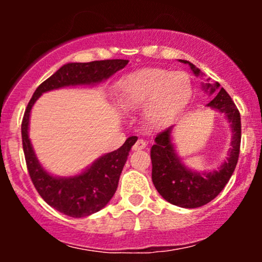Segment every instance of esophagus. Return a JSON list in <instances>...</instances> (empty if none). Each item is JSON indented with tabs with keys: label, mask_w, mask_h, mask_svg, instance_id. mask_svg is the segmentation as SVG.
I'll list each match as a JSON object with an SVG mask.
<instances>
[{
	"label": "esophagus",
	"mask_w": 262,
	"mask_h": 262,
	"mask_svg": "<svg viewBox=\"0 0 262 262\" xmlns=\"http://www.w3.org/2000/svg\"><path fill=\"white\" fill-rule=\"evenodd\" d=\"M146 146V141L143 139H138L135 141V144L133 145V150H141Z\"/></svg>",
	"instance_id": "1"
}]
</instances>
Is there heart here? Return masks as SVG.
<instances>
[{
  "label": "heart",
  "mask_w": 262,
  "mask_h": 262,
  "mask_svg": "<svg viewBox=\"0 0 262 262\" xmlns=\"http://www.w3.org/2000/svg\"><path fill=\"white\" fill-rule=\"evenodd\" d=\"M121 102L125 108L146 107V117L155 127L166 124L185 108L192 95L188 75L161 68H146L119 81Z\"/></svg>",
  "instance_id": "heart-1"
}]
</instances>
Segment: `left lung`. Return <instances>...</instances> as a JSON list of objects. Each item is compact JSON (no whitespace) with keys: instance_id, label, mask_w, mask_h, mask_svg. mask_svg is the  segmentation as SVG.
<instances>
[{"instance_id":"obj_1","label":"left lung","mask_w":262,"mask_h":262,"mask_svg":"<svg viewBox=\"0 0 262 262\" xmlns=\"http://www.w3.org/2000/svg\"><path fill=\"white\" fill-rule=\"evenodd\" d=\"M191 66L194 74L200 75L201 71L194 68L193 64L181 60ZM210 95L218 90L217 95L209 102L208 106L227 114L230 123L233 138L229 158L212 172H194L188 170L176 155L172 143H171V129L166 128L156 135L155 144L151 146V179L155 188L167 202L182 207V208H198L214 200L225 187L233 175L237 164L242 141V122L240 113L237 111L231 97L218 82L214 85L206 83L203 86Z\"/></svg>"}]
</instances>
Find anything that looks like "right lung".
I'll return each instance as SVG.
<instances>
[{
    "mask_svg": "<svg viewBox=\"0 0 262 262\" xmlns=\"http://www.w3.org/2000/svg\"><path fill=\"white\" fill-rule=\"evenodd\" d=\"M128 60H97L70 62L41 82L33 93L22 121V143L27 169L40 197L54 209L73 218L91 215L103 208L118 187L123 166L138 138L130 137L119 149L101 156L86 171L74 177H54L39 164L28 137L29 114L41 93L65 86L92 85L108 79L124 68Z\"/></svg>",
    "mask_w": 262,
    "mask_h": 262,
    "instance_id": "right-lung-1",
    "label": "right lung"
}]
</instances>
